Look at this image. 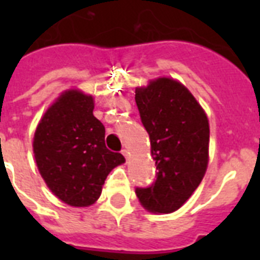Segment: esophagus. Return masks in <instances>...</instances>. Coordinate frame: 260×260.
Listing matches in <instances>:
<instances>
[{
  "label": "esophagus",
  "mask_w": 260,
  "mask_h": 260,
  "mask_svg": "<svg viewBox=\"0 0 260 260\" xmlns=\"http://www.w3.org/2000/svg\"><path fill=\"white\" fill-rule=\"evenodd\" d=\"M121 154L124 155V158L128 160V158H129V152H128V150H125V148H124V150H121Z\"/></svg>",
  "instance_id": "34e87169"
}]
</instances>
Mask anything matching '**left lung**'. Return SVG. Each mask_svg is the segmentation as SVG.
Returning a JSON list of instances; mask_svg holds the SVG:
<instances>
[{
	"label": "left lung",
	"mask_w": 260,
	"mask_h": 260,
	"mask_svg": "<svg viewBox=\"0 0 260 260\" xmlns=\"http://www.w3.org/2000/svg\"><path fill=\"white\" fill-rule=\"evenodd\" d=\"M135 101L148 132L156 179L135 193L146 209L171 213L198 187L208 166L209 122L189 90L159 78L136 89Z\"/></svg>",
	"instance_id": "obj_1"
}]
</instances>
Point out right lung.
Returning <instances> with one entry per match:
<instances>
[{
  "label": "right lung",
  "instance_id": "right-lung-1",
  "mask_svg": "<svg viewBox=\"0 0 260 260\" xmlns=\"http://www.w3.org/2000/svg\"><path fill=\"white\" fill-rule=\"evenodd\" d=\"M93 98L70 90L47 110L36 128L35 159L51 191L71 206L97 201L114 167L125 162L105 146V126L93 114Z\"/></svg>",
  "mask_w": 260,
  "mask_h": 260
}]
</instances>
